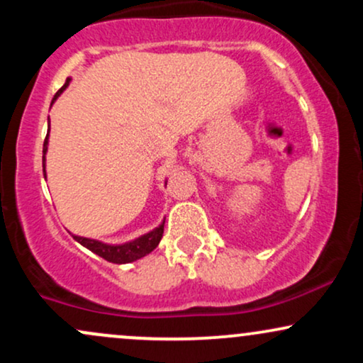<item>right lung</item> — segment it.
<instances>
[{"mask_svg":"<svg viewBox=\"0 0 363 363\" xmlns=\"http://www.w3.org/2000/svg\"><path fill=\"white\" fill-rule=\"evenodd\" d=\"M69 83V78H66V83L61 86L60 90H57V94L54 95L52 102L56 101L57 97H60V94L62 90L68 86ZM48 136H49V131H48ZM48 136H45L44 140V148H43V167H44V177H45V152H48ZM162 235H164V223L160 225V227H157L155 230L148 232V234L138 237L136 240H131V242L128 244H121V245H109V244H102L99 242V240H94V239H86V237H78V235H73L74 239L78 240L82 245H85L86 249H90L91 252H95L97 256L104 257L106 261L109 262H116V264H124V262H133L136 259H140V257L147 256L153 251V249L157 247L158 242H160Z\"/></svg>","mask_w":363,"mask_h":363,"instance_id":"1","label":"right lung"}]
</instances>
